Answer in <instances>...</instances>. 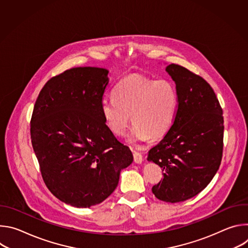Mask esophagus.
Instances as JSON below:
<instances>
[{
    "instance_id": "esophagus-1",
    "label": "esophagus",
    "mask_w": 248,
    "mask_h": 248,
    "mask_svg": "<svg viewBox=\"0 0 248 248\" xmlns=\"http://www.w3.org/2000/svg\"><path fill=\"white\" fill-rule=\"evenodd\" d=\"M133 158H134V162L136 164H141L143 161L142 155H141L139 152H136V151H133Z\"/></svg>"
}]
</instances>
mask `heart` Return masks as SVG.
<instances>
[{
  "label": "heart",
  "mask_w": 248,
  "mask_h": 248,
  "mask_svg": "<svg viewBox=\"0 0 248 248\" xmlns=\"http://www.w3.org/2000/svg\"><path fill=\"white\" fill-rule=\"evenodd\" d=\"M113 97L101 102L104 122L116 136H124L131 120L134 125L127 136L131 144L164 136L178 111V93L165 79L131 76L117 85Z\"/></svg>",
  "instance_id": "b5f03b06"
}]
</instances>
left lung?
<instances>
[{
  "mask_svg": "<svg viewBox=\"0 0 248 248\" xmlns=\"http://www.w3.org/2000/svg\"><path fill=\"white\" fill-rule=\"evenodd\" d=\"M166 72L175 83L178 111L172 125L148 152L164 178L152 187L165 202L186 201L202 191L219 170L224 137L223 110L209 83L182 65Z\"/></svg>",
  "mask_w": 248,
  "mask_h": 248,
  "instance_id": "obj_1",
  "label": "left lung"
}]
</instances>
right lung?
Returning a JSON list of instances; mask_svg holds the SVG:
<instances>
[{
    "label": "right lung",
    "mask_w": 248,
    "mask_h": 248,
    "mask_svg": "<svg viewBox=\"0 0 248 248\" xmlns=\"http://www.w3.org/2000/svg\"><path fill=\"white\" fill-rule=\"evenodd\" d=\"M108 75L102 67L67 69L44 85L34 105L31 142L44 183L59 200L77 208L108 198L133 161L102 116Z\"/></svg>",
    "instance_id": "add662e5"
}]
</instances>
